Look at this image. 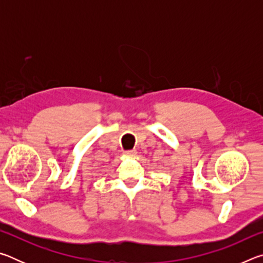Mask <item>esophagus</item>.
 <instances>
[{"label": "esophagus", "mask_w": 263, "mask_h": 263, "mask_svg": "<svg viewBox=\"0 0 263 263\" xmlns=\"http://www.w3.org/2000/svg\"><path fill=\"white\" fill-rule=\"evenodd\" d=\"M136 151L135 149H132V151H126V152H125V154L127 155V157H135V155H136Z\"/></svg>", "instance_id": "obj_1"}]
</instances>
